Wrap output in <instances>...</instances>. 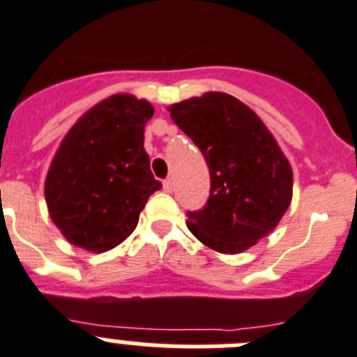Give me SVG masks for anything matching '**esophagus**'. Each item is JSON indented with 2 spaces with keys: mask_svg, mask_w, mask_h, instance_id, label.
<instances>
[{
  "mask_svg": "<svg viewBox=\"0 0 357 357\" xmlns=\"http://www.w3.org/2000/svg\"><path fill=\"white\" fill-rule=\"evenodd\" d=\"M172 188H174V183H172V179L171 178L165 179V181H163V190L172 192Z\"/></svg>",
  "mask_w": 357,
  "mask_h": 357,
  "instance_id": "1",
  "label": "esophagus"
}]
</instances>
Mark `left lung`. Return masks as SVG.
<instances>
[{
  "label": "left lung",
  "instance_id": "1",
  "mask_svg": "<svg viewBox=\"0 0 357 357\" xmlns=\"http://www.w3.org/2000/svg\"><path fill=\"white\" fill-rule=\"evenodd\" d=\"M169 112L210 167V199L202 210L188 211L186 226L217 252H243L287 213L294 192L290 162L261 119L226 92L185 99Z\"/></svg>",
  "mask_w": 357,
  "mask_h": 357
}]
</instances>
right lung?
<instances>
[{
    "label": "right lung",
    "instance_id": "1",
    "mask_svg": "<svg viewBox=\"0 0 357 357\" xmlns=\"http://www.w3.org/2000/svg\"><path fill=\"white\" fill-rule=\"evenodd\" d=\"M155 108L133 94H114L73 124L51 160L44 195L53 224L69 243L107 252L135 231L151 194L144 126Z\"/></svg>",
    "mask_w": 357,
    "mask_h": 357
}]
</instances>
